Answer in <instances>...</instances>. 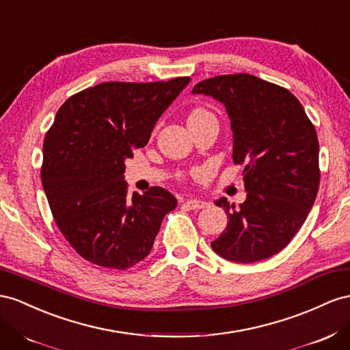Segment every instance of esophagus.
<instances>
[{
	"label": "esophagus",
	"instance_id": "esophagus-1",
	"mask_svg": "<svg viewBox=\"0 0 350 350\" xmlns=\"http://www.w3.org/2000/svg\"><path fill=\"white\" fill-rule=\"evenodd\" d=\"M184 206H187L188 209H191V211H200V209H203V207L207 206V203L203 200H197V198H191V200H187L184 203Z\"/></svg>",
	"mask_w": 350,
	"mask_h": 350
}]
</instances>
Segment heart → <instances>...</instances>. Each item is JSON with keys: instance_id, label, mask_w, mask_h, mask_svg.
I'll return each instance as SVG.
<instances>
[{"instance_id": "heart-1", "label": "heart", "mask_w": 350, "mask_h": 350, "mask_svg": "<svg viewBox=\"0 0 350 350\" xmlns=\"http://www.w3.org/2000/svg\"><path fill=\"white\" fill-rule=\"evenodd\" d=\"M213 118L211 111H207L202 107H197L194 109L190 115H188V122H196V120H203V119H209Z\"/></svg>"}]
</instances>
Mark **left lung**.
Listing matches in <instances>:
<instances>
[{
    "label": "left lung",
    "mask_w": 350,
    "mask_h": 350,
    "mask_svg": "<svg viewBox=\"0 0 350 350\" xmlns=\"http://www.w3.org/2000/svg\"><path fill=\"white\" fill-rule=\"evenodd\" d=\"M193 94L225 106L232 160L245 165V202L239 207L225 197L215 202L228 224L212 249L235 263L268 259L291 241L314 206L319 187L317 131L288 90L249 73L204 79Z\"/></svg>",
    "instance_id": "obj_1"
}]
</instances>
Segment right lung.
<instances>
[{"instance_id":"1","label":"right lung","mask_w":350,"mask_h":350,"mask_svg":"<svg viewBox=\"0 0 350 350\" xmlns=\"http://www.w3.org/2000/svg\"><path fill=\"white\" fill-rule=\"evenodd\" d=\"M190 78L103 82L66 100L42 147L41 181L63 237L94 265L128 269L153 247L176 198L165 188L128 194L125 160L144 147Z\"/></svg>"}]
</instances>
